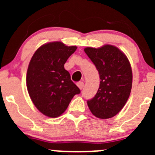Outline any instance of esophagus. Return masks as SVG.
<instances>
[{
	"label": "esophagus",
	"instance_id": "1",
	"mask_svg": "<svg viewBox=\"0 0 155 155\" xmlns=\"http://www.w3.org/2000/svg\"><path fill=\"white\" fill-rule=\"evenodd\" d=\"M76 85H77V86L79 87V89H81V90H82L84 87V82H77V84H76Z\"/></svg>",
	"mask_w": 155,
	"mask_h": 155
}]
</instances>
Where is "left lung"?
Returning <instances> with one entry per match:
<instances>
[{"instance_id":"8db88e82","label":"left lung","mask_w":155,"mask_h":155,"mask_svg":"<svg viewBox=\"0 0 155 155\" xmlns=\"http://www.w3.org/2000/svg\"><path fill=\"white\" fill-rule=\"evenodd\" d=\"M100 75V87L96 95L87 101L97 118H112L121 110L129 98L133 74L127 58L119 48L104 45L84 49Z\"/></svg>"}]
</instances>
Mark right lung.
Segmentation results:
<instances>
[{
    "mask_svg": "<svg viewBox=\"0 0 155 155\" xmlns=\"http://www.w3.org/2000/svg\"><path fill=\"white\" fill-rule=\"evenodd\" d=\"M77 47L61 42H51L40 46L30 61L26 76L28 91L34 106L50 118L65 112L79 88L64 69L68 58Z\"/></svg>",
    "mask_w": 155,
    "mask_h": 155,
    "instance_id": "add662e5",
    "label": "right lung"
}]
</instances>
